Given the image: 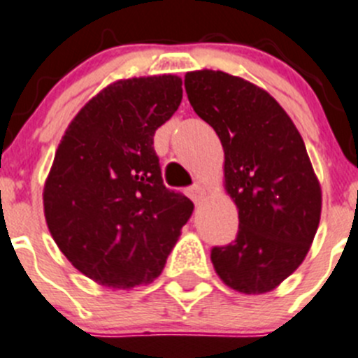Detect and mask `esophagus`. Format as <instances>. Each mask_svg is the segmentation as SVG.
<instances>
[{"mask_svg":"<svg viewBox=\"0 0 358 358\" xmlns=\"http://www.w3.org/2000/svg\"><path fill=\"white\" fill-rule=\"evenodd\" d=\"M188 196L193 200V202L199 203L200 200L206 196V189H203L202 185H193L192 188H188Z\"/></svg>","mask_w":358,"mask_h":358,"instance_id":"34e87169","label":"esophagus"}]
</instances>
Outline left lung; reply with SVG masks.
Wrapping results in <instances>:
<instances>
[{
	"label": "left lung",
	"mask_w": 358,
	"mask_h": 358,
	"mask_svg": "<svg viewBox=\"0 0 358 358\" xmlns=\"http://www.w3.org/2000/svg\"><path fill=\"white\" fill-rule=\"evenodd\" d=\"M185 87L220 137L224 188L239 209L236 241L210 250L214 268L241 294L274 290L302 264L318 230L322 189L304 141L283 107L241 77L188 71Z\"/></svg>",
	"instance_id": "left-lung-1"
}]
</instances>
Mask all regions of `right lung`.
<instances>
[{
    "label": "right lung",
    "mask_w": 358,
    "mask_h": 358,
    "mask_svg": "<svg viewBox=\"0 0 358 358\" xmlns=\"http://www.w3.org/2000/svg\"><path fill=\"white\" fill-rule=\"evenodd\" d=\"M182 80H117L64 131L43 188L49 232L77 271L103 287L152 283L193 202L163 185L155 131L182 100Z\"/></svg>",
    "instance_id": "right-lung-1"
}]
</instances>
